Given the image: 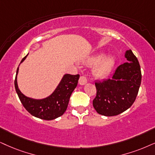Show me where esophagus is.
I'll return each mask as SVG.
<instances>
[{
	"mask_svg": "<svg viewBox=\"0 0 155 155\" xmlns=\"http://www.w3.org/2000/svg\"><path fill=\"white\" fill-rule=\"evenodd\" d=\"M79 84H81V85H84V84L87 83V79L84 76H81L79 78Z\"/></svg>",
	"mask_w": 155,
	"mask_h": 155,
	"instance_id": "obj_1",
	"label": "esophagus"
}]
</instances>
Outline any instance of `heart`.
Wrapping results in <instances>:
<instances>
[{"mask_svg":"<svg viewBox=\"0 0 155 155\" xmlns=\"http://www.w3.org/2000/svg\"><path fill=\"white\" fill-rule=\"evenodd\" d=\"M104 54H99L89 58L86 62L89 66L97 65L94 70V74L98 78H104L108 75L115 63L113 56H109L104 59Z\"/></svg>","mask_w":155,"mask_h":155,"instance_id":"b5f03b06","label":"heart"}]
</instances>
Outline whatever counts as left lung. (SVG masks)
I'll use <instances>...</instances> for the list:
<instances>
[{
  "label": "left lung",
  "instance_id": "1",
  "mask_svg": "<svg viewBox=\"0 0 155 155\" xmlns=\"http://www.w3.org/2000/svg\"><path fill=\"white\" fill-rule=\"evenodd\" d=\"M125 58L129 62L117 68L112 79L95 82L97 95L93 106L99 114L116 116L130 108L136 99L142 81L140 65L132 50L127 51Z\"/></svg>",
  "mask_w": 155,
  "mask_h": 155
}]
</instances>
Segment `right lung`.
I'll return each mask as SVG.
<instances>
[{
  "mask_svg": "<svg viewBox=\"0 0 155 155\" xmlns=\"http://www.w3.org/2000/svg\"><path fill=\"white\" fill-rule=\"evenodd\" d=\"M28 54L21 60V63L25 60ZM18 72V67L14 81L15 91L24 108L31 115L44 120H52L64 114L67 109L72 92L77 86L79 74H65L51 95L46 99L37 100L25 97L19 90L17 84Z\"/></svg>",
  "mask_w": 155,
  "mask_h": 155,
  "instance_id": "right-lung-1",
  "label": "right lung"
}]
</instances>
